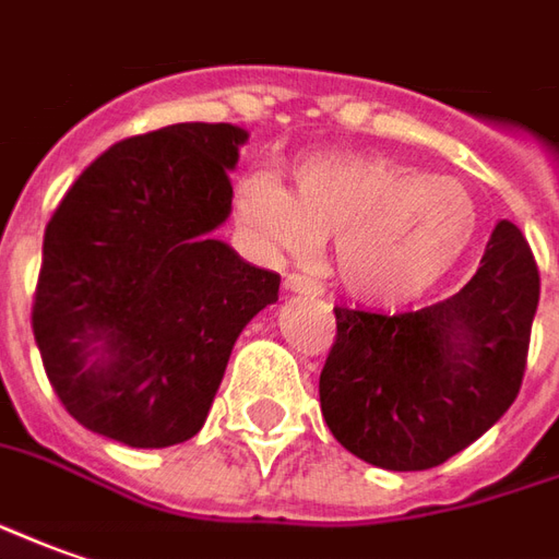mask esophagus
<instances>
[{
	"label": "esophagus",
	"mask_w": 559,
	"mask_h": 559,
	"mask_svg": "<svg viewBox=\"0 0 559 559\" xmlns=\"http://www.w3.org/2000/svg\"><path fill=\"white\" fill-rule=\"evenodd\" d=\"M284 290L290 293H320V284L311 275H302V272H290L284 278Z\"/></svg>",
	"instance_id": "esophagus-1"
}]
</instances>
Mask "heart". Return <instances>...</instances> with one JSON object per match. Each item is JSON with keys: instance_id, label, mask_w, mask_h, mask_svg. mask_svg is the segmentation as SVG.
Returning a JSON list of instances; mask_svg holds the SVG:
<instances>
[{"instance_id": "heart-1", "label": "heart", "mask_w": 559, "mask_h": 559, "mask_svg": "<svg viewBox=\"0 0 559 559\" xmlns=\"http://www.w3.org/2000/svg\"><path fill=\"white\" fill-rule=\"evenodd\" d=\"M236 217L260 251L306 260L335 239V275L374 306H402L444 281L478 233V205L454 178L381 154H323L293 169V190L248 175Z\"/></svg>"}]
</instances>
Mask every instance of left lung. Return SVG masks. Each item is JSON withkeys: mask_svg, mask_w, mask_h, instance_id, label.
I'll return each instance as SVG.
<instances>
[{"mask_svg": "<svg viewBox=\"0 0 559 559\" xmlns=\"http://www.w3.org/2000/svg\"><path fill=\"white\" fill-rule=\"evenodd\" d=\"M538 306L524 233L499 221L481 266L451 299L417 311L335 306L320 412L354 456L393 472L460 454L518 400Z\"/></svg>", "mask_w": 559, "mask_h": 559, "instance_id": "left-lung-1", "label": "left lung"}]
</instances>
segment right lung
I'll list each match as a JSON object with an SVG mask.
<instances>
[{
    "instance_id": "1",
    "label": "right lung",
    "mask_w": 559,
    "mask_h": 559,
    "mask_svg": "<svg viewBox=\"0 0 559 559\" xmlns=\"http://www.w3.org/2000/svg\"><path fill=\"white\" fill-rule=\"evenodd\" d=\"M245 139L233 123L123 139L48 221L33 333L81 427L132 448L193 439L245 323L278 299L275 272L209 236L233 209Z\"/></svg>"
}]
</instances>
